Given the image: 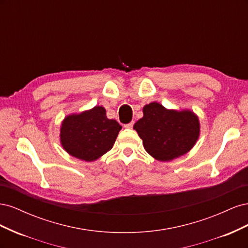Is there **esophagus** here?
<instances>
[{"mask_svg":"<svg viewBox=\"0 0 248 248\" xmlns=\"http://www.w3.org/2000/svg\"><path fill=\"white\" fill-rule=\"evenodd\" d=\"M133 124H134V122H130L128 124H125L124 127H125V128H127V129H131L132 127H133Z\"/></svg>","mask_w":248,"mask_h":248,"instance_id":"1","label":"esophagus"}]
</instances>
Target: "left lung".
<instances>
[{
  "label": "left lung",
  "mask_w": 248,
  "mask_h": 248,
  "mask_svg": "<svg viewBox=\"0 0 248 248\" xmlns=\"http://www.w3.org/2000/svg\"><path fill=\"white\" fill-rule=\"evenodd\" d=\"M134 124L146 151L159 161H170L190 151L200 137V122L193 111L168 109L158 102L142 108Z\"/></svg>",
  "instance_id": "8db88e82"
}]
</instances>
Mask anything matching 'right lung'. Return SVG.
Returning a JSON list of instances; mask_svg holds the SVG:
<instances>
[{"label": "right lung", "mask_w": 248, "mask_h": 248, "mask_svg": "<svg viewBox=\"0 0 248 248\" xmlns=\"http://www.w3.org/2000/svg\"><path fill=\"white\" fill-rule=\"evenodd\" d=\"M121 128L116 120L108 119L106 108L97 106L80 114L67 116L62 122L60 140L71 156L94 161L112 148Z\"/></svg>", "instance_id": "1"}]
</instances>
